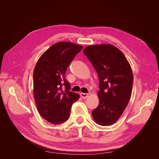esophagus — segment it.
I'll return each mask as SVG.
<instances>
[{
    "instance_id": "34e87169",
    "label": "esophagus",
    "mask_w": 159,
    "mask_h": 159,
    "mask_svg": "<svg viewBox=\"0 0 159 159\" xmlns=\"http://www.w3.org/2000/svg\"><path fill=\"white\" fill-rule=\"evenodd\" d=\"M80 95H81V97L82 98L85 99V98H87L88 97L89 94L88 93H81Z\"/></svg>"
}]
</instances>
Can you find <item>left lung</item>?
I'll return each mask as SVG.
<instances>
[{"label": "left lung", "mask_w": 159, "mask_h": 159, "mask_svg": "<svg viewBox=\"0 0 159 159\" xmlns=\"http://www.w3.org/2000/svg\"><path fill=\"white\" fill-rule=\"evenodd\" d=\"M83 52L99 80V102L92 111L93 118L100 125H111L121 117L131 98L133 83L131 66L121 51L111 44L88 46Z\"/></svg>", "instance_id": "1"}]
</instances>
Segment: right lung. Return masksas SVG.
<instances>
[{"label":"right lung","mask_w":159,"mask_h":159,"mask_svg":"<svg viewBox=\"0 0 159 159\" xmlns=\"http://www.w3.org/2000/svg\"><path fill=\"white\" fill-rule=\"evenodd\" d=\"M83 47L72 42H57L49 48L34 70L33 93L36 107L48 122L60 124L70 117V109L80 95L70 91L66 71ZM65 89L63 90L62 85Z\"/></svg>","instance_id":"obj_1"}]
</instances>
